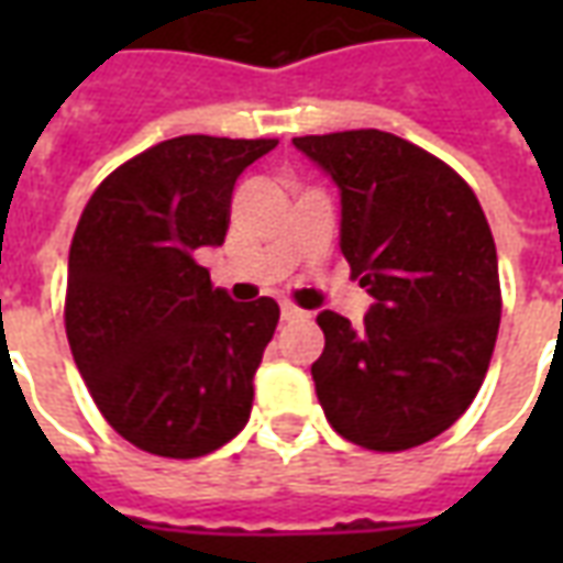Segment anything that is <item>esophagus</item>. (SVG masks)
Returning a JSON list of instances; mask_svg holds the SVG:
<instances>
[{"label": "esophagus", "mask_w": 563, "mask_h": 563, "mask_svg": "<svg viewBox=\"0 0 563 563\" xmlns=\"http://www.w3.org/2000/svg\"><path fill=\"white\" fill-rule=\"evenodd\" d=\"M280 317L286 319V322H305V319H310V313H307V310H301V307H295L286 301V305L280 307Z\"/></svg>", "instance_id": "34e87169"}]
</instances>
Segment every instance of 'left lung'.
Masks as SVG:
<instances>
[{"label": "left lung", "instance_id": "1", "mask_svg": "<svg viewBox=\"0 0 563 563\" xmlns=\"http://www.w3.org/2000/svg\"><path fill=\"white\" fill-rule=\"evenodd\" d=\"M292 144L341 189V253L374 298L365 322L317 317L310 374L331 428L377 452L422 446L483 386L500 325L497 250L473 189L379 129Z\"/></svg>", "mask_w": 563, "mask_h": 563}]
</instances>
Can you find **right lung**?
<instances>
[{
    "label": "right lung",
    "mask_w": 563,
    "mask_h": 563,
    "mask_svg": "<svg viewBox=\"0 0 563 563\" xmlns=\"http://www.w3.org/2000/svg\"><path fill=\"white\" fill-rule=\"evenodd\" d=\"M274 139L180 135L104 177L68 250L66 334L117 434L162 459L229 443L253 410L274 298L238 305L196 250L220 246L234 180Z\"/></svg>",
    "instance_id": "1"
}]
</instances>
